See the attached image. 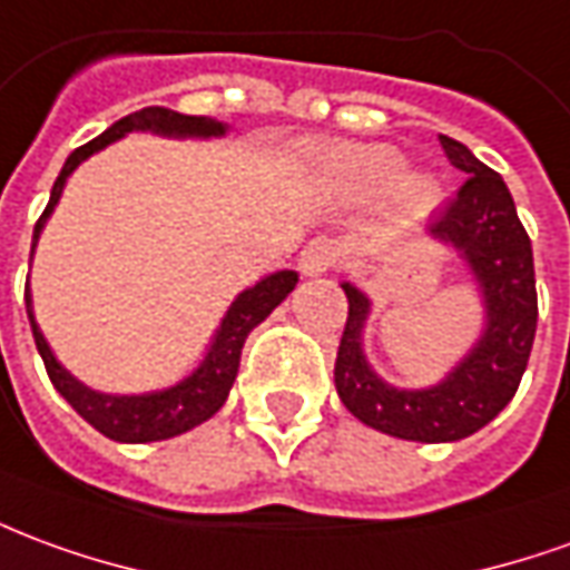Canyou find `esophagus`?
Here are the masks:
<instances>
[{
    "label": "esophagus",
    "mask_w": 570,
    "mask_h": 570,
    "mask_svg": "<svg viewBox=\"0 0 570 570\" xmlns=\"http://www.w3.org/2000/svg\"><path fill=\"white\" fill-rule=\"evenodd\" d=\"M340 256L342 246L333 237H314L312 244L302 249L298 268H302V274H308V277H317V274L333 272L340 265Z\"/></svg>",
    "instance_id": "esophagus-1"
}]
</instances>
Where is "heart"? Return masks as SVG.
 Wrapping results in <instances>:
<instances>
[{"label": "heart", "instance_id": "1", "mask_svg": "<svg viewBox=\"0 0 570 570\" xmlns=\"http://www.w3.org/2000/svg\"><path fill=\"white\" fill-rule=\"evenodd\" d=\"M404 157L389 145H336L324 154L330 185L348 200H376L392 190V200L407 216H423L438 200L429 175H401Z\"/></svg>", "mask_w": 570, "mask_h": 570}]
</instances>
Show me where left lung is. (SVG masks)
I'll list each match as a JSON object with an SVG mask.
<instances>
[{"label":"left lung","instance_id":"1","mask_svg":"<svg viewBox=\"0 0 570 570\" xmlns=\"http://www.w3.org/2000/svg\"><path fill=\"white\" fill-rule=\"evenodd\" d=\"M438 141L451 166L469 178L432 218L429 234L456 246L475 274L488 308L484 336L441 385L401 392L370 370L361 352L370 302L352 284H342L348 317L336 354L342 404L376 432L425 444L460 441L491 423L519 392L537 333L534 253L507 181L460 141L448 135H438Z\"/></svg>","mask_w":570,"mask_h":570}]
</instances>
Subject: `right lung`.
<instances>
[{
  "instance_id": "obj_1",
  "label": "right lung",
  "mask_w": 570,
  "mask_h": 570,
  "mask_svg": "<svg viewBox=\"0 0 570 570\" xmlns=\"http://www.w3.org/2000/svg\"><path fill=\"white\" fill-rule=\"evenodd\" d=\"M126 132H157V135H173V138H209V135H225V126L209 117H188V114H178L169 107H145V110H135L129 117L117 119L107 132L98 138H91L89 145L77 147L67 163H63L61 175L51 188L49 206L46 213L39 216L33 228V246L39 230L46 225V218L51 216L55 203L61 197L63 181L67 175L77 169L79 163L91 157L95 150H101L110 141H117ZM33 256V249H30ZM298 284L296 272H277L265 281H258L253 289H244L240 296L234 298V305L225 314V321L218 326L216 342L206 354L200 367L190 373L188 380L178 382L166 392H154V395H101V392H91L82 382L73 380L67 370L55 361L49 342L42 336V330L36 324L33 317V298H30V284L23 289V302H27V317L33 326L36 348L42 354V364L49 370L51 385L67 397V404L77 410L79 416L89 425H95L101 435L110 441H122V444H147V441H166V438L181 435L194 425L206 423L218 407L225 404L230 385L237 380V367H240V352H244L246 336L256 330L268 314L284 302L293 286Z\"/></svg>"
}]
</instances>
